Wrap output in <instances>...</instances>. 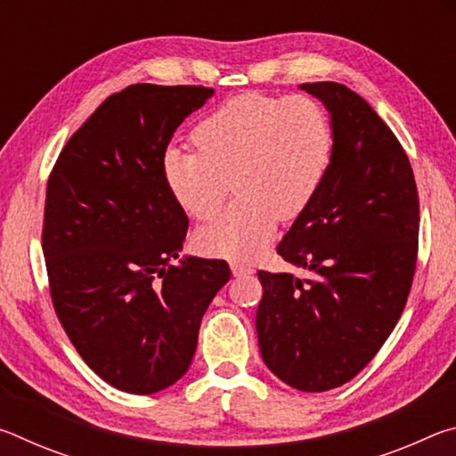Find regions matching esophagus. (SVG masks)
<instances>
[{"label": "esophagus", "mask_w": 456, "mask_h": 456, "mask_svg": "<svg viewBox=\"0 0 456 456\" xmlns=\"http://www.w3.org/2000/svg\"><path fill=\"white\" fill-rule=\"evenodd\" d=\"M231 269H233V275H235V277H241V275H251V273H253V269H251L249 265H245V264H239V261H233V264H231Z\"/></svg>", "instance_id": "34e87169"}]
</instances>
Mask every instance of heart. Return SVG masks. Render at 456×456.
<instances>
[{
	"instance_id": "1",
	"label": "heart",
	"mask_w": 456,
	"mask_h": 456,
	"mask_svg": "<svg viewBox=\"0 0 456 456\" xmlns=\"http://www.w3.org/2000/svg\"><path fill=\"white\" fill-rule=\"evenodd\" d=\"M195 152L165 154V183L183 211L209 221L237 199L197 245L211 256L249 261L265 249L275 221L296 219L320 191L334 152V130L312 96L239 94L192 128Z\"/></svg>"
}]
</instances>
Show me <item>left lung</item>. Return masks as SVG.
Instances as JSON below:
<instances>
[{
  "mask_svg": "<svg viewBox=\"0 0 456 456\" xmlns=\"http://www.w3.org/2000/svg\"><path fill=\"white\" fill-rule=\"evenodd\" d=\"M302 88L326 104L334 152L277 253L312 277L257 272L256 328L280 380L323 392L364 370L400 320L419 253V191L403 144L364 98L338 82Z\"/></svg>",
  "mask_w": 456,
  "mask_h": 456,
  "instance_id": "obj_1",
  "label": "left lung"
}]
</instances>
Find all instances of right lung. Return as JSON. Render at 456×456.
Instances as JSON below:
<instances>
[{
  "label": "right lung",
  "instance_id": "add662e5",
  "mask_svg": "<svg viewBox=\"0 0 456 456\" xmlns=\"http://www.w3.org/2000/svg\"><path fill=\"white\" fill-rule=\"evenodd\" d=\"M205 86L133 84L76 130L45 191L42 249L61 328L114 388L152 395L187 372L199 326L229 281L223 259L179 257L189 219L163 175Z\"/></svg>",
  "mask_w": 456,
  "mask_h": 456
}]
</instances>
